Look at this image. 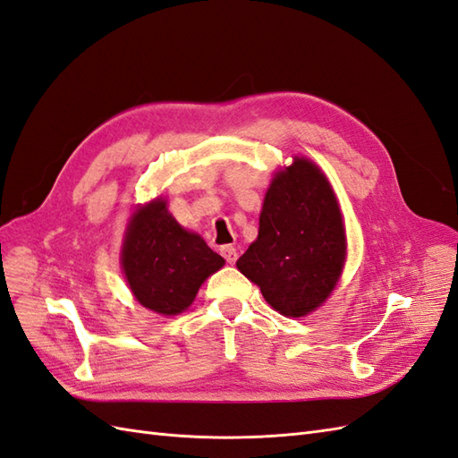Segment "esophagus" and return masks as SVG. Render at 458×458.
<instances>
[{
    "label": "esophagus",
    "mask_w": 458,
    "mask_h": 458,
    "mask_svg": "<svg viewBox=\"0 0 458 458\" xmlns=\"http://www.w3.org/2000/svg\"><path fill=\"white\" fill-rule=\"evenodd\" d=\"M220 253L226 259V263H230V265L236 263V259H238V251H236V248H233V245H222Z\"/></svg>",
    "instance_id": "34e87169"
}]
</instances>
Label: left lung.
Masks as SVG:
<instances>
[{
  "label": "left lung",
  "instance_id": "obj_1",
  "mask_svg": "<svg viewBox=\"0 0 458 458\" xmlns=\"http://www.w3.org/2000/svg\"><path fill=\"white\" fill-rule=\"evenodd\" d=\"M346 236L335 193L306 158L278 172L265 195L259 236L236 267L286 318L308 315L343 273Z\"/></svg>",
  "mask_w": 458,
  "mask_h": 458
}]
</instances>
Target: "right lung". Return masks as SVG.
<instances>
[{"label": "right lung", "mask_w": 458, "mask_h": 458, "mask_svg": "<svg viewBox=\"0 0 458 458\" xmlns=\"http://www.w3.org/2000/svg\"><path fill=\"white\" fill-rule=\"evenodd\" d=\"M122 265L140 306L175 315L191 306L199 286L225 265V259L201 236L183 230L158 199L135 213Z\"/></svg>", "instance_id": "add662e5"}]
</instances>
